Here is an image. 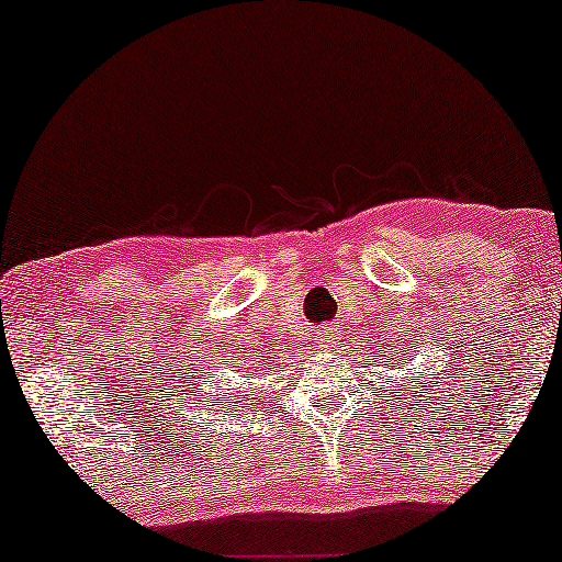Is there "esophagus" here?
<instances>
[{
  "label": "esophagus",
  "mask_w": 562,
  "mask_h": 562,
  "mask_svg": "<svg viewBox=\"0 0 562 562\" xmlns=\"http://www.w3.org/2000/svg\"><path fill=\"white\" fill-rule=\"evenodd\" d=\"M325 342H329V340H325Z\"/></svg>",
  "instance_id": "obj_1"
}]
</instances>
